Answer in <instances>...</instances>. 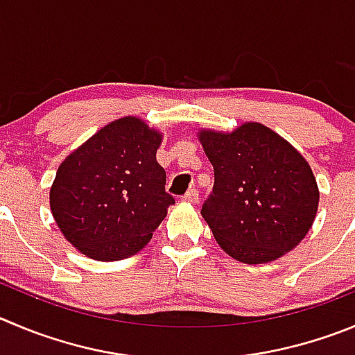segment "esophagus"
Instances as JSON below:
<instances>
[{"instance_id":"obj_1","label":"esophagus","mask_w":355,"mask_h":355,"mask_svg":"<svg viewBox=\"0 0 355 355\" xmlns=\"http://www.w3.org/2000/svg\"><path fill=\"white\" fill-rule=\"evenodd\" d=\"M184 201H189V203H198V200H200V193H198V189H189L187 193L184 194V198H182Z\"/></svg>"}]
</instances>
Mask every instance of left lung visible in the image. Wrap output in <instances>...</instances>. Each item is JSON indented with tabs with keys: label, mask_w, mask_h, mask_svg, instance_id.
<instances>
[{
	"label": "left lung",
	"mask_w": 355,
	"mask_h": 355,
	"mask_svg": "<svg viewBox=\"0 0 355 355\" xmlns=\"http://www.w3.org/2000/svg\"><path fill=\"white\" fill-rule=\"evenodd\" d=\"M200 140L215 175L201 215L224 252L263 264L293 250L319 207L315 177L303 155L257 122L233 132L201 131Z\"/></svg>",
	"instance_id": "1"
}]
</instances>
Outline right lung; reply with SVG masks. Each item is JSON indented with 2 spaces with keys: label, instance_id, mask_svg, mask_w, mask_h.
I'll list each match as a JSON object with an SVG mask.
<instances>
[{
  "label": "right lung",
  "instance_id": "add662e5",
  "mask_svg": "<svg viewBox=\"0 0 355 355\" xmlns=\"http://www.w3.org/2000/svg\"><path fill=\"white\" fill-rule=\"evenodd\" d=\"M161 135L137 117L110 122L62 161L51 210L66 240L96 261L135 256L175 198L155 159Z\"/></svg>",
  "mask_w": 355,
  "mask_h": 355
}]
</instances>
